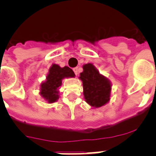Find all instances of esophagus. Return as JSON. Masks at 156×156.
<instances>
[{"mask_svg": "<svg viewBox=\"0 0 156 156\" xmlns=\"http://www.w3.org/2000/svg\"><path fill=\"white\" fill-rule=\"evenodd\" d=\"M73 70L76 75H78V73H79V68H78V67H75V68L73 69Z\"/></svg>", "mask_w": 156, "mask_h": 156, "instance_id": "esophagus-1", "label": "esophagus"}]
</instances>
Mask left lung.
Here are the masks:
<instances>
[{"label":"left lung","mask_w":156,"mask_h":156,"mask_svg":"<svg viewBox=\"0 0 156 156\" xmlns=\"http://www.w3.org/2000/svg\"><path fill=\"white\" fill-rule=\"evenodd\" d=\"M83 68L79 78L83 82L86 102L94 108L102 107L110 100V81L101 75L92 64H86Z\"/></svg>","instance_id":"1"}]
</instances>
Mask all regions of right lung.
<instances>
[{
    "label": "right lung",
    "mask_w": 156,
    "mask_h": 156,
    "mask_svg": "<svg viewBox=\"0 0 156 156\" xmlns=\"http://www.w3.org/2000/svg\"><path fill=\"white\" fill-rule=\"evenodd\" d=\"M73 71L68 66L61 68L58 65L53 64L49 69L46 81L40 85V95L48 103H54L59 99L58 88L61 86L62 79L73 78Z\"/></svg>",
    "instance_id": "add662e5"
}]
</instances>
